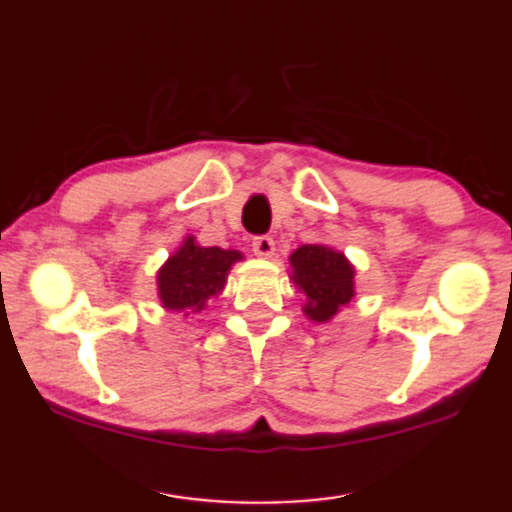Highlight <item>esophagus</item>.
Here are the masks:
<instances>
[{
    "instance_id": "1",
    "label": "esophagus",
    "mask_w": 512,
    "mask_h": 512,
    "mask_svg": "<svg viewBox=\"0 0 512 512\" xmlns=\"http://www.w3.org/2000/svg\"><path fill=\"white\" fill-rule=\"evenodd\" d=\"M253 253L262 259H269L276 253V241L271 236H255L253 239Z\"/></svg>"
}]
</instances>
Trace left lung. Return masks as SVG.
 <instances>
[{"label": "left lung", "instance_id": "left-lung-1", "mask_svg": "<svg viewBox=\"0 0 512 512\" xmlns=\"http://www.w3.org/2000/svg\"><path fill=\"white\" fill-rule=\"evenodd\" d=\"M355 264L325 243H306L290 255V280L304 294L301 311L325 325L355 299Z\"/></svg>", "mask_w": 512, "mask_h": 512}]
</instances>
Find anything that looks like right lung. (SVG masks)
<instances>
[{"mask_svg":"<svg viewBox=\"0 0 512 512\" xmlns=\"http://www.w3.org/2000/svg\"><path fill=\"white\" fill-rule=\"evenodd\" d=\"M243 253L234 248L199 246L194 236H185L181 246L157 269V299L174 313H199L208 299L225 290L227 276Z\"/></svg>","mask_w":512,"mask_h":512,"instance_id":"obj_1","label":"right lung"}]
</instances>
